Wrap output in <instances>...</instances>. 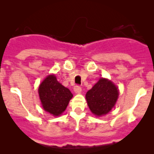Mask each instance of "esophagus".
<instances>
[{
  "instance_id": "34e87169",
  "label": "esophagus",
  "mask_w": 154,
  "mask_h": 154,
  "mask_svg": "<svg viewBox=\"0 0 154 154\" xmlns=\"http://www.w3.org/2000/svg\"><path fill=\"white\" fill-rule=\"evenodd\" d=\"M74 91L75 93H77V94H79L82 91V88L79 85H75V86L74 87Z\"/></svg>"
}]
</instances>
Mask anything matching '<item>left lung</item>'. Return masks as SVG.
Returning <instances> with one entry per match:
<instances>
[{"instance_id":"8db88e82","label":"left lung","mask_w":154,"mask_h":154,"mask_svg":"<svg viewBox=\"0 0 154 154\" xmlns=\"http://www.w3.org/2000/svg\"><path fill=\"white\" fill-rule=\"evenodd\" d=\"M118 90L106 79H101L86 93V100L90 110L98 116L106 115L115 106L118 97Z\"/></svg>"}]
</instances>
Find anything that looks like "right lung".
Wrapping results in <instances>:
<instances>
[{"instance_id":"add662e5","label":"right lung","mask_w":154,"mask_h":154,"mask_svg":"<svg viewBox=\"0 0 154 154\" xmlns=\"http://www.w3.org/2000/svg\"><path fill=\"white\" fill-rule=\"evenodd\" d=\"M39 95L45 111L58 116L66 110L72 94L56 80V76L49 75L39 88Z\"/></svg>"}]
</instances>
